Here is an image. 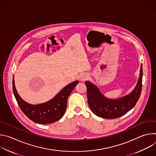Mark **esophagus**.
I'll use <instances>...</instances> for the list:
<instances>
[{"mask_svg": "<svg viewBox=\"0 0 156 156\" xmlns=\"http://www.w3.org/2000/svg\"><path fill=\"white\" fill-rule=\"evenodd\" d=\"M89 78V75L87 74V73H83L82 74L80 77V79L81 81H84L86 80H87V78Z\"/></svg>", "mask_w": 156, "mask_h": 156, "instance_id": "esophagus-1", "label": "esophagus"}]
</instances>
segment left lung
I'll return each instance as SVG.
<instances>
[{"label":"left lung","mask_w":156,"mask_h":156,"mask_svg":"<svg viewBox=\"0 0 156 156\" xmlns=\"http://www.w3.org/2000/svg\"><path fill=\"white\" fill-rule=\"evenodd\" d=\"M143 67L141 65L140 76L135 87L129 94L112 99L104 96L99 88L90 81H86L88 104L92 112L97 116L112 119L120 117L134 107L138 102L142 89Z\"/></svg>","instance_id":"8db88e82"}]
</instances>
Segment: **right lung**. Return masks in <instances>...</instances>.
I'll return each instance as SVG.
<instances>
[{
    "label": "right lung",
    "instance_id": "obj_1",
    "mask_svg": "<svg viewBox=\"0 0 156 156\" xmlns=\"http://www.w3.org/2000/svg\"><path fill=\"white\" fill-rule=\"evenodd\" d=\"M78 81L65 86L52 99L39 104H31L23 100L18 94L13 78V91L18 104L23 112L33 122L40 124H49L60 120L66 108L67 99Z\"/></svg>",
    "mask_w": 156,
    "mask_h": 156
}]
</instances>
